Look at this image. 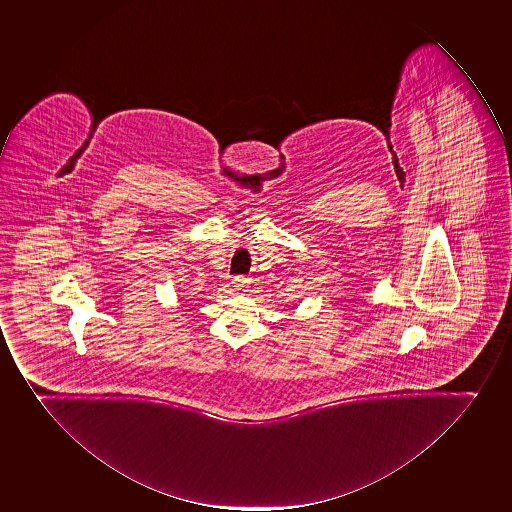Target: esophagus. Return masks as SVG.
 <instances>
[{
    "label": "esophagus",
    "instance_id": "esophagus-1",
    "mask_svg": "<svg viewBox=\"0 0 512 512\" xmlns=\"http://www.w3.org/2000/svg\"><path fill=\"white\" fill-rule=\"evenodd\" d=\"M233 287L237 288V290H241V292H245L248 285H250V279H246L243 275H238L235 279L232 280Z\"/></svg>",
    "mask_w": 512,
    "mask_h": 512
}]
</instances>
